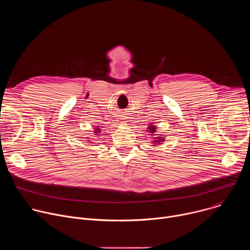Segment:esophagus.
Wrapping results in <instances>:
<instances>
[{"label":"esophagus","instance_id":"1","mask_svg":"<svg viewBox=\"0 0 250 250\" xmlns=\"http://www.w3.org/2000/svg\"><path fill=\"white\" fill-rule=\"evenodd\" d=\"M124 120H126L127 119V116L126 115H124V118H123ZM124 123H125V122H124Z\"/></svg>","mask_w":250,"mask_h":250}]
</instances>
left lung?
I'll return each instance as SVG.
<instances>
[{"label": "left lung", "instance_id": "8db88e82", "mask_svg": "<svg viewBox=\"0 0 250 250\" xmlns=\"http://www.w3.org/2000/svg\"><path fill=\"white\" fill-rule=\"evenodd\" d=\"M157 126L154 125V123H151L148 125V126L146 127V132L148 133V135H150V139H151V146H158L159 145H162L163 142L166 140L165 139V135L164 134H159L157 133Z\"/></svg>", "mask_w": 250, "mask_h": 250}]
</instances>
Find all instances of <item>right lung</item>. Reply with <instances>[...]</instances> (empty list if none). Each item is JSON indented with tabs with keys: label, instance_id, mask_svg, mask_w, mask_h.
<instances>
[{
	"label": "right lung",
	"instance_id": "right-lung-1",
	"mask_svg": "<svg viewBox=\"0 0 250 250\" xmlns=\"http://www.w3.org/2000/svg\"><path fill=\"white\" fill-rule=\"evenodd\" d=\"M94 133H95V135H99L100 133H101V128H100V126H98V125H96V127L94 128ZM81 138H83V137H81ZM88 138V137H87ZM88 144H91V145H94V142H92V140H90L89 138H88V140H86Z\"/></svg>",
	"mask_w": 250,
	"mask_h": 250
}]
</instances>
